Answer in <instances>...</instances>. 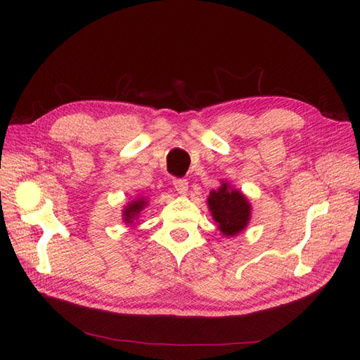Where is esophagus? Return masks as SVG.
I'll list each match as a JSON object with an SVG mask.
<instances>
[{
    "label": "esophagus",
    "mask_w": 360,
    "mask_h": 360,
    "mask_svg": "<svg viewBox=\"0 0 360 360\" xmlns=\"http://www.w3.org/2000/svg\"><path fill=\"white\" fill-rule=\"evenodd\" d=\"M173 185H175V188L179 194H185L188 191V181L187 179L176 178V179H173Z\"/></svg>",
    "instance_id": "1"
}]
</instances>
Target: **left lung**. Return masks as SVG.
I'll return each instance as SVG.
<instances>
[{"instance_id":"obj_1","label":"left lung","mask_w":360,"mask_h":360,"mask_svg":"<svg viewBox=\"0 0 360 360\" xmlns=\"http://www.w3.org/2000/svg\"><path fill=\"white\" fill-rule=\"evenodd\" d=\"M207 203L223 235L235 236L247 227L251 214L250 203L242 193L230 188L227 184H223L219 190L211 191Z\"/></svg>"}]
</instances>
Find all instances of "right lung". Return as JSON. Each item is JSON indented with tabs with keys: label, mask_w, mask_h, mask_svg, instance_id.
I'll list each match as a JSON object with an SVG mask.
<instances>
[{
	"label": "right lung",
	"mask_w": 360,
	"mask_h": 360,
	"mask_svg": "<svg viewBox=\"0 0 360 360\" xmlns=\"http://www.w3.org/2000/svg\"><path fill=\"white\" fill-rule=\"evenodd\" d=\"M145 205H146L145 200L139 199V200H136V202H133V203H130L129 206H127L125 211H124V219H125V221L127 223H133V219L137 217L139 212L143 210Z\"/></svg>",
	"instance_id": "add662e5"
}]
</instances>
